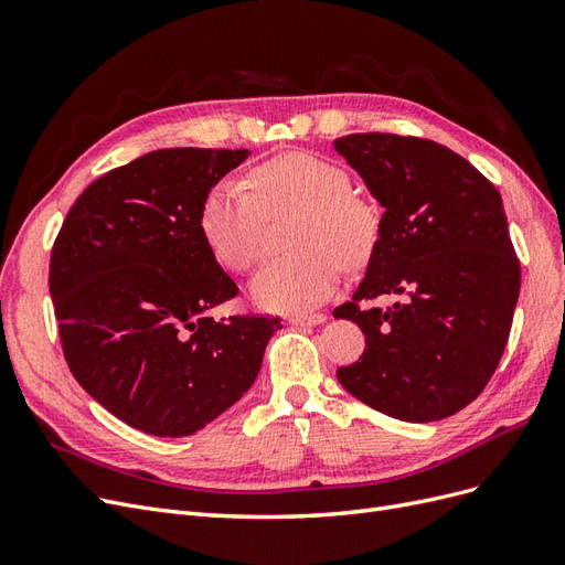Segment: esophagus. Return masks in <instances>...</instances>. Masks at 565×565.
Segmentation results:
<instances>
[{"label":"esophagus","mask_w":565,"mask_h":565,"mask_svg":"<svg viewBox=\"0 0 565 565\" xmlns=\"http://www.w3.org/2000/svg\"><path fill=\"white\" fill-rule=\"evenodd\" d=\"M289 322L297 324V328H309V324L324 322V316L322 313H297V316L289 318Z\"/></svg>","instance_id":"obj_1"}]
</instances>
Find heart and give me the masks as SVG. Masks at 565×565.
Returning <instances> with one entry per match:
<instances>
[{
    "label": "heart",
    "instance_id": "obj_1",
    "mask_svg": "<svg viewBox=\"0 0 565 565\" xmlns=\"http://www.w3.org/2000/svg\"><path fill=\"white\" fill-rule=\"evenodd\" d=\"M249 185L218 181L202 202L200 228L221 264L245 273L264 259L268 218L299 214L289 231L297 252L268 264L252 285L264 309H311L337 287L344 264L361 266L377 247V204L353 191L344 167L285 152L254 167Z\"/></svg>",
    "mask_w": 565,
    "mask_h": 565
}]
</instances>
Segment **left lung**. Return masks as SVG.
I'll return each mask as SVG.
<instances>
[{
    "instance_id": "left-lung-1",
    "label": "left lung",
    "mask_w": 565,
    "mask_h": 565,
    "mask_svg": "<svg viewBox=\"0 0 565 565\" xmlns=\"http://www.w3.org/2000/svg\"><path fill=\"white\" fill-rule=\"evenodd\" d=\"M334 148L384 207L365 278L334 309L365 334L337 380L388 417H450L490 382L514 320L521 264L502 198L471 162L419 136L349 134ZM382 294L404 299L370 307Z\"/></svg>"
}]
</instances>
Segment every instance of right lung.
I'll return each mask as SVG.
<instances>
[{
  "label": "right lung",
  "mask_w": 565,
  "mask_h": 565,
  "mask_svg": "<svg viewBox=\"0 0 565 565\" xmlns=\"http://www.w3.org/2000/svg\"><path fill=\"white\" fill-rule=\"evenodd\" d=\"M247 148H167L84 188L51 247L49 292L73 377L117 419L191 436L254 384L276 316H204L237 295L200 210Z\"/></svg>",
  "instance_id": "add662e5"
}]
</instances>
